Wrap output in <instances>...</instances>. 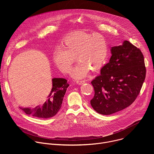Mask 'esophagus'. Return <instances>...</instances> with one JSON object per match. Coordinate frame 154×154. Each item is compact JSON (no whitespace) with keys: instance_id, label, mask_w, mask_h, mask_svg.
Returning a JSON list of instances; mask_svg holds the SVG:
<instances>
[{"instance_id":"1","label":"esophagus","mask_w":154,"mask_h":154,"mask_svg":"<svg viewBox=\"0 0 154 154\" xmlns=\"http://www.w3.org/2000/svg\"><path fill=\"white\" fill-rule=\"evenodd\" d=\"M85 82V80H77L76 81V83L78 84V85H81V84H83V83Z\"/></svg>"}]
</instances>
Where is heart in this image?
Returning <instances> with one entry per match:
<instances>
[{"label": "heart", "mask_w": 154, "mask_h": 154, "mask_svg": "<svg viewBox=\"0 0 154 154\" xmlns=\"http://www.w3.org/2000/svg\"><path fill=\"white\" fill-rule=\"evenodd\" d=\"M108 51L106 39L103 35L77 32L66 38L61 47L55 51L53 59L60 70L68 73L77 58L79 62L71 76L80 79L88 74L90 69H100L106 60Z\"/></svg>", "instance_id": "b5f03b06"}]
</instances>
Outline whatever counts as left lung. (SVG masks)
Instances as JSON below:
<instances>
[{
    "label": "left lung",
    "instance_id": "left-lung-1",
    "mask_svg": "<svg viewBox=\"0 0 154 154\" xmlns=\"http://www.w3.org/2000/svg\"><path fill=\"white\" fill-rule=\"evenodd\" d=\"M112 57L92 82L90 103L98 113L109 115L128 107L139 94L146 77L141 51L128 41L112 47Z\"/></svg>",
    "mask_w": 154,
    "mask_h": 154
}]
</instances>
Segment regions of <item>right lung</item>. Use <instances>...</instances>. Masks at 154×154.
Returning a JSON list of instances; mask_svg holds the SVG:
<instances>
[{
	"label": "right lung",
	"mask_w": 154,
	"mask_h": 154,
	"mask_svg": "<svg viewBox=\"0 0 154 154\" xmlns=\"http://www.w3.org/2000/svg\"><path fill=\"white\" fill-rule=\"evenodd\" d=\"M52 88L47 100L35 108L20 107L29 115L39 118H50L54 116L61 106L63 97L69 86L67 80L63 78H53Z\"/></svg>",
	"instance_id": "add662e5"
}]
</instances>
